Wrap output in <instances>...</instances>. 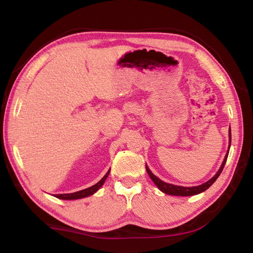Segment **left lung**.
Instances as JSON below:
<instances>
[{
  "instance_id": "obj_1",
  "label": "left lung",
  "mask_w": 253,
  "mask_h": 253,
  "mask_svg": "<svg viewBox=\"0 0 253 253\" xmlns=\"http://www.w3.org/2000/svg\"><path fill=\"white\" fill-rule=\"evenodd\" d=\"M231 138H232V136H231V129H230V146H231ZM230 146H228L227 153H226L224 161H223L222 165H221V167L219 169V171L214 174L213 178H211L209 181H207L206 183H204L202 185H198V186L184 187V186H179V185H173V184L166 183V182H164L161 179H158L155 174L152 173L151 170L149 169V167L146 166V165H145V168H146V171H148V173L150 175V178L152 179V181L154 182L158 189H160L162 192H164L165 194H168V195H174V196H192V195H196V194H199V193H202L204 191H206L207 189H209V187L214 183L215 180L218 179L220 173L222 172L223 168H224V165H225L226 160H227L228 151H230Z\"/></svg>"
}]
</instances>
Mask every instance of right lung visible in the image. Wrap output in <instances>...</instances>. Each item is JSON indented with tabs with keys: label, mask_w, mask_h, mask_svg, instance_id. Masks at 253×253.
<instances>
[{
	"label": "right lung",
	"mask_w": 253,
	"mask_h": 253,
	"mask_svg": "<svg viewBox=\"0 0 253 253\" xmlns=\"http://www.w3.org/2000/svg\"><path fill=\"white\" fill-rule=\"evenodd\" d=\"M109 173H110V170L107 172V174H105L104 177L98 182V183H96L95 185H92L90 187H88V189L82 190V191L75 192V193H71V194H56L55 197L60 198V199H67V201H71V199H80V198H84V197H87L89 195H92L93 193L97 192L100 189V187L102 186L105 179L108 178Z\"/></svg>",
	"instance_id": "1"
}]
</instances>
